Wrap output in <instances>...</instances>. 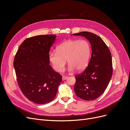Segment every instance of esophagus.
Wrapping results in <instances>:
<instances>
[{
	"instance_id": "1",
	"label": "esophagus",
	"mask_w": 130,
	"mask_h": 130,
	"mask_svg": "<svg viewBox=\"0 0 130 130\" xmlns=\"http://www.w3.org/2000/svg\"><path fill=\"white\" fill-rule=\"evenodd\" d=\"M67 76H62V80H66L67 78Z\"/></svg>"
}]
</instances>
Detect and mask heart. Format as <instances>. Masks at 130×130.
Here are the masks:
<instances>
[{"instance_id":"b5f03b06","label":"heart","mask_w":130,"mask_h":130,"mask_svg":"<svg viewBox=\"0 0 130 130\" xmlns=\"http://www.w3.org/2000/svg\"><path fill=\"white\" fill-rule=\"evenodd\" d=\"M57 51H50L49 60L55 70L63 72L66 60L69 65L68 70L77 72L84 70L88 64L90 47L85 40H69L64 41L56 48Z\"/></svg>"}]
</instances>
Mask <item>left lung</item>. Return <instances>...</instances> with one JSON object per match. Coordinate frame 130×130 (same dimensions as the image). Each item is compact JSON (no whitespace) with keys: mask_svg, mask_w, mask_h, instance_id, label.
<instances>
[{"mask_svg":"<svg viewBox=\"0 0 130 130\" xmlns=\"http://www.w3.org/2000/svg\"><path fill=\"white\" fill-rule=\"evenodd\" d=\"M84 36L92 46V56L88 66L75 75L74 91L77 97L90 101L100 96L109 84L113 73L111 53L107 45L98 35L84 31L73 34Z\"/></svg>","mask_w":130,"mask_h":130,"instance_id":"left-lung-1","label":"left lung"}]
</instances>
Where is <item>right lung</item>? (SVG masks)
I'll return each mask as SVG.
<instances>
[{
  "label": "right lung",
  "mask_w": 130,
  "mask_h": 130,
  "mask_svg": "<svg viewBox=\"0 0 130 130\" xmlns=\"http://www.w3.org/2000/svg\"><path fill=\"white\" fill-rule=\"evenodd\" d=\"M56 35H38L26 39L15 54L13 66L17 83L31 101L45 104L56 96L62 76L49 64V54Z\"/></svg>",
  "instance_id": "obj_1"
}]
</instances>
